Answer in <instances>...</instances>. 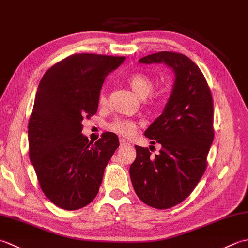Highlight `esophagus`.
Wrapping results in <instances>:
<instances>
[{
  "mask_svg": "<svg viewBox=\"0 0 248 248\" xmlns=\"http://www.w3.org/2000/svg\"><path fill=\"white\" fill-rule=\"evenodd\" d=\"M130 145V143L128 140H123L121 139L120 140V147H124V146H129Z\"/></svg>",
  "mask_w": 248,
  "mask_h": 248,
  "instance_id": "34e87169",
  "label": "esophagus"
}]
</instances>
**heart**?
I'll use <instances>...</instances> for the list:
<instances>
[{
    "label": "heart",
    "mask_w": 248,
    "mask_h": 248,
    "mask_svg": "<svg viewBox=\"0 0 248 248\" xmlns=\"http://www.w3.org/2000/svg\"><path fill=\"white\" fill-rule=\"evenodd\" d=\"M129 86L132 91L141 99L145 100L147 104H155L157 101V98L154 94H149L155 87V80L149 75L143 72H135L131 75L127 80ZM108 97L107 91L103 87L99 93V103L101 105L107 104ZM108 128L112 132L118 134L123 138H131L135 134L138 129V124L132 119L115 118L108 124Z\"/></svg>",
    "instance_id": "1"
}]
</instances>
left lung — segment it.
Instances as JSON below:
<instances>
[{"instance_id":"8db88e82","label":"left lung","mask_w":248,"mask_h":248,"mask_svg":"<svg viewBox=\"0 0 248 248\" xmlns=\"http://www.w3.org/2000/svg\"><path fill=\"white\" fill-rule=\"evenodd\" d=\"M141 64L164 62L176 75L175 85L163 113L145 135L161 144L159 155L135 146L130 166L134 191L146 204L170 209L196 187L207 168L214 139L213 99L202 70L187 56L161 51L140 60Z\"/></svg>"}]
</instances>
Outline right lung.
I'll return each mask as SVG.
<instances>
[{"mask_svg":"<svg viewBox=\"0 0 248 248\" xmlns=\"http://www.w3.org/2000/svg\"><path fill=\"white\" fill-rule=\"evenodd\" d=\"M124 59L76 53L52 66L39 83L29 120V155L43 192L62 209L93 202L118 148L117 135L110 132L89 141L82 120L97 113L105 77Z\"/></svg>","mask_w":248,"mask_h":248,"instance_id":"1","label":"right lung"}]
</instances>
